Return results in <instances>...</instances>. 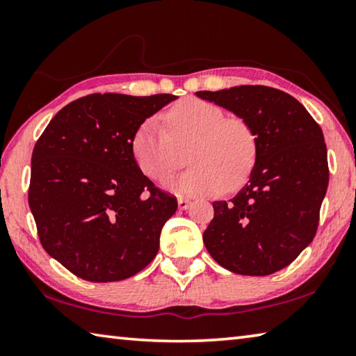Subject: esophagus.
Masks as SVG:
<instances>
[{
  "instance_id": "1",
  "label": "esophagus",
  "mask_w": 356,
  "mask_h": 356,
  "mask_svg": "<svg viewBox=\"0 0 356 356\" xmlns=\"http://www.w3.org/2000/svg\"><path fill=\"white\" fill-rule=\"evenodd\" d=\"M190 206H191V201L185 200V197H179V200H177V207L180 210H186Z\"/></svg>"
}]
</instances>
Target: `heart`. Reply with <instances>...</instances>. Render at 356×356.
Returning a JSON list of instances; mask_svg holds the SVG:
<instances>
[{"mask_svg":"<svg viewBox=\"0 0 356 356\" xmlns=\"http://www.w3.org/2000/svg\"><path fill=\"white\" fill-rule=\"evenodd\" d=\"M170 135L156 119H146L131 138V154L140 171L152 180L165 179L177 170L176 146L190 143V170L168 179L165 186L184 196H209L236 191L248 180L256 163L257 138L240 118H225L220 106L186 97L166 111Z\"/></svg>","mask_w":356,"mask_h":356,"instance_id":"1","label":"heart"}]
</instances>
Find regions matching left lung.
Wrapping results in <instances>:
<instances>
[{"label":"left lung","instance_id":"1","mask_svg":"<svg viewBox=\"0 0 356 356\" xmlns=\"http://www.w3.org/2000/svg\"><path fill=\"white\" fill-rule=\"evenodd\" d=\"M196 95L246 120L257 138L248 184L231 201L213 202L204 245L229 272L272 275L316 236L330 174L322 129L297 99L275 88L236 86Z\"/></svg>","mask_w":356,"mask_h":356}]
</instances>
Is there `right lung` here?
<instances>
[{"label":"right lung","instance_id":"1","mask_svg":"<svg viewBox=\"0 0 356 356\" xmlns=\"http://www.w3.org/2000/svg\"><path fill=\"white\" fill-rule=\"evenodd\" d=\"M177 97L91 94L50 120L31 156L28 201L44 250L78 278L122 281L160 248L176 197L136 166V129Z\"/></svg>","mask_w":356,"mask_h":356}]
</instances>
